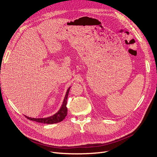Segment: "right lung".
<instances>
[{
    "label": "right lung",
    "instance_id": "add662e5",
    "mask_svg": "<svg viewBox=\"0 0 157 157\" xmlns=\"http://www.w3.org/2000/svg\"><path fill=\"white\" fill-rule=\"evenodd\" d=\"M70 87H69V88L67 90V91H66V95L64 97L63 102H62V104L61 105V108L53 115L48 117H46V118H37L29 117H27L26 115H24V116L30 121H35L36 122H40V123L48 124H55V123H58V122H60L62 121L67 115V107H66L67 98L69 92H70Z\"/></svg>",
    "mask_w": 157,
    "mask_h": 157
}]
</instances>
